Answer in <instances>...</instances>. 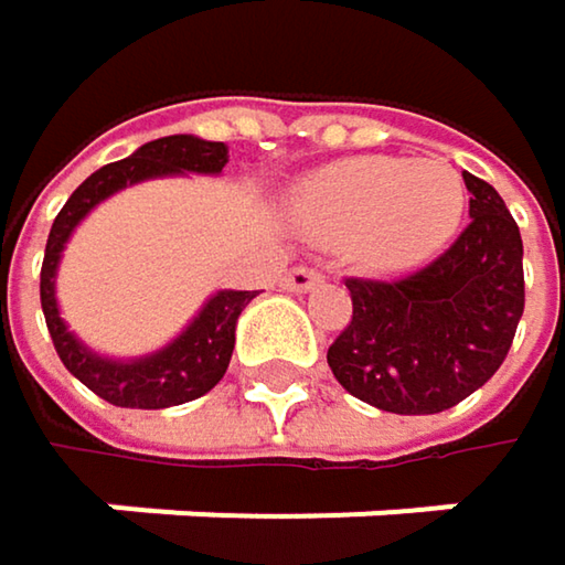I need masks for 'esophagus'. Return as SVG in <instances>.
Returning a JSON list of instances; mask_svg holds the SVG:
<instances>
[{
	"mask_svg": "<svg viewBox=\"0 0 565 565\" xmlns=\"http://www.w3.org/2000/svg\"><path fill=\"white\" fill-rule=\"evenodd\" d=\"M320 281H323V275L313 271V268H290L281 278V287L284 290H294V294H307V290H313Z\"/></svg>",
	"mask_w": 565,
	"mask_h": 565,
	"instance_id": "esophagus-1",
	"label": "esophagus"
}]
</instances>
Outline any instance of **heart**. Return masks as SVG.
I'll return each instance as SVG.
<instances>
[{"label": "heart", "instance_id": "heart-1", "mask_svg": "<svg viewBox=\"0 0 565 565\" xmlns=\"http://www.w3.org/2000/svg\"><path fill=\"white\" fill-rule=\"evenodd\" d=\"M465 179L445 160L363 157L307 175L290 209L307 238L353 245L370 265L398 268L435 252L465 215Z\"/></svg>", "mask_w": 565, "mask_h": 565}]
</instances>
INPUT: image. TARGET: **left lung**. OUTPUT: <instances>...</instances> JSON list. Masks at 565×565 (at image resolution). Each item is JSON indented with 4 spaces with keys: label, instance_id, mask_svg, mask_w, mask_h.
I'll list each match as a JSON object with an SVG mask.
<instances>
[{
    "label": "left lung",
    "instance_id": "1",
    "mask_svg": "<svg viewBox=\"0 0 565 565\" xmlns=\"http://www.w3.org/2000/svg\"><path fill=\"white\" fill-rule=\"evenodd\" d=\"M471 222L398 281L350 278L353 317L327 350L337 383L395 415H435L481 390L523 317V242L504 199L465 172Z\"/></svg>",
    "mask_w": 565,
    "mask_h": 565
}]
</instances>
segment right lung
Segmentation results:
<instances>
[{
    "label": "right lung",
    "instance_id": "1",
    "mask_svg": "<svg viewBox=\"0 0 565 565\" xmlns=\"http://www.w3.org/2000/svg\"><path fill=\"white\" fill-rule=\"evenodd\" d=\"M228 163V147L199 140L192 134L160 137L143 143L134 157L120 163H107L90 172L64 202L49 232L45 262H42V310L52 333L61 363L74 380H81L90 393L107 398L120 408H170L192 402L225 376L232 350H235V323L238 313L252 303L258 290H218L205 300V307L192 317V323L167 343L163 350L140 356V360H110L87 350L61 320L55 300V275L61 252L81 218L104 202L107 195L160 175H182V172H205L218 175Z\"/></svg>",
    "mask_w": 565,
    "mask_h": 565
}]
</instances>
